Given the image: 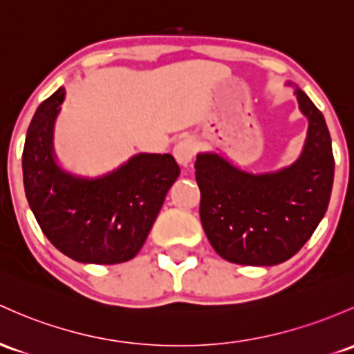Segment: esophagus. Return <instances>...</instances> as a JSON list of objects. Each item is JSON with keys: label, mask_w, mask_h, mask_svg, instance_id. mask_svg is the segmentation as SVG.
I'll return each instance as SVG.
<instances>
[{"label": "esophagus", "mask_w": 354, "mask_h": 354, "mask_svg": "<svg viewBox=\"0 0 354 354\" xmlns=\"http://www.w3.org/2000/svg\"><path fill=\"white\" fill-rule=\"evenodd\" d=\"M195 153H196L195 142H193V139L189 138L180 139V141L174 145V149H173V154L174 158H176L178 165H181L183 168H188V166L192 165L193 158H195Z\"/></svg>", "instance_id": "34e87169"}]
</instances>
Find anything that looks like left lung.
Segmentation results:
<instances>
[{"instance_id":"8db88e82","label":"left lung","mask_w":354,"mask_h":354,"mask_svg":"<svg viewBox=\"0 0 354 354\" xmlns=\"http://www.w3.org/2000/svg\"><path fill=\"white\" fill-rule=\"evenodd\" d=\"M309 120L301 158L275 173L252 174L215 153L198 154L200 220L216 254L242 266H277L301 250L328 209L335 178L324 115L301 88Z\"/></svg>"}]
</instances>
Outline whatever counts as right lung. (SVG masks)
I'll list each match as a JSON object with an SVG mask.
<instances>
[{
  "label": "right lung",
  "instance_id": "obj_1",
  "mask_svg": "<svg viewBox=\"0 0 354 354\" xmlns=\"http://www.w3.org/2000/svg\"><path fill=\"white\" fill-rule=\"evenodd\" d=\"M64 97L60 87L44 100L26 133V200L46 239L67 257L99 266L127 262L145 245L180 166L171 154H136L95 180L67 173L55 162L52 145Z\"/></svg>",
  "mask_w": 354,
  "mask_h": 354
}]
</instances>
